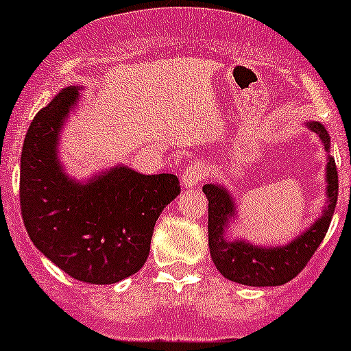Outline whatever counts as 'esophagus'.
<instances>
[{
	"instance_id": "esophagus-1",
	"label": "esophagus",
	"mask_w": 351,
	"mask_h": 351,
	"mask_svg": "<svg viewBox=\"0 0 351 351\" xmlns=\"http://www.w3.org/2000/svg\"><path fill=\"white\" fill-rule=\"evenodd\" d=\"M204 178H206V165H204L202 161H197V163L190 165L182 172L181 182L186 190H188V188H193V186L200 184L204 181Z\"/></svg>"
}]
</instances>
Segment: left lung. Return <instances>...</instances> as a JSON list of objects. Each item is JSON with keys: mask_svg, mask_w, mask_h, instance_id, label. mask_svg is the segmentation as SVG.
Segmentation results:
<instances>
[{"mask_svg": "<svg viewBox=\"0 0 351 351\" xmlns=\"http://www.w3.org/2000/svg\"><path fill=\"white\" fill-rule=\"evenodd\" d=\"M304 125L316 133L325 151V204L320 216L291 241L271 246L232 237L228 230L239 219L237 198L223 182H209L202 188L209 200L210 258L226 280L247 287H280L302 271L324 241L337 202L336 161L330 156V135L320 121Z\"/></svg>", "mask_w": 351, "mask_h": 351, "instance_id": "left-lung-1", "label": "left lung"}]
</instances>
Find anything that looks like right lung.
<instances>
[{
	"instance_id": "right-lung-1",
	"label": "right lung",
	"mask_w": 351,
	"mask_h": 351,
	"mask_svg": "<svg viewBox=\"0 0 351 351\" xmlns=\"http://www.w3.org/2000/svg\"><path fill=\"white\" fill-rule=\"evenodd\" d=\"M84 86L61 89L35 116L21 154V210L40 253L73 280L112 285L141 271L154 225L181 193L173 173L117 163L88 179L70 176L61 137Z\"/></svg>"
}]
</instances>
